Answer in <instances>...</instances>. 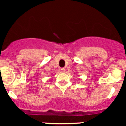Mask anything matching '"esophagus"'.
Instances as JSON below:
<instances>
[{
  "mask_svg": "<svg viewBox=\"0 0 126 126\" xmlns=\"http://www.w3.org/2000/svg\"><path fill=\"white\" fill-rule=\"evenodd\" d=\"M61 70H62V72H65L66 69H65V68H62V69H61Z\"/></svg>",
  "mask_w": 126,
  "mask_h": 126,
  "instance_id": "1",
  "label": "esophagus"
}]
</instances>
